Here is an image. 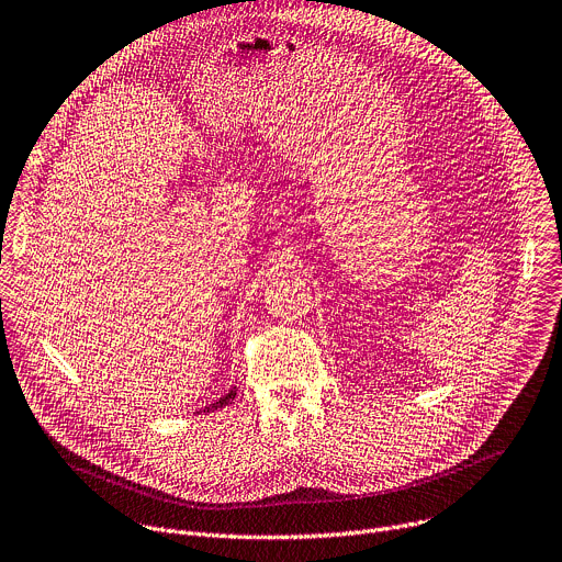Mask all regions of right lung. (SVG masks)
<instances>
[{"mask_svg":"<svg viewBox=\"0 0 562 562\" xmlns=\"http://www.w3.org/2000/svg\"><path fill=\"white\" fill-rule=\"evenodd\" d=\"M235 395H237V391L235 389H231L226 395L223 397H218L214 404H210V406H205L203 411H214V408H223V406H228L233 400H235Z\"/></svg>","mask_w":562,"mask_h":562,"instance_id":"add662e5","label":"right lung"}]
</instances>
